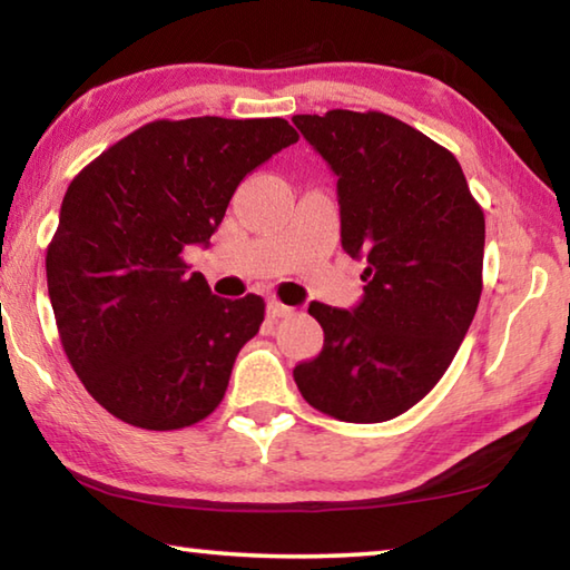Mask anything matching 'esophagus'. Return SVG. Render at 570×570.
Segmentation results:
<instances>
[{"mask_svg":"<svg viewBox=\"0 0 570 570\" xmlns=\"http://www.w3.org/2000/svg\"><path fill=\"white\" fill-rule=\"evenodd\" d=\"M292 312H294L292 306L276 302V298H272V302L266 304V316H268V320H284V316H288Z\"/></svg>","mask_w":570,"mask_h":570,"instance_id":"1","label":"esophagus"}]
</instances>
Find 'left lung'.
<instances>
[{"mask_svg":"<svg viewBox=\"0 0 570 570\" xmlns=\"http://www.w3.org/2000/svg\"><path fill=\"white\" fill-rule=\"evenodd\" d=\"M336 176L342 248L366 264L352 308L320 302L324 346L294 366L302 397L342 422H387L440 382L478 312L485 216L458 158L384 112L294 115Z\"/></svg>","mask_w":570,"mask_h":570,"instance_id":"8db88e82","label":"left lung"}]
</instances>
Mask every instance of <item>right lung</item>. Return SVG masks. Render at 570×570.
Returning <instances> with one entry per match:
<instances>
[{"label":"right lung","mask_w":570,"mask_h":570,"mask_svg":"<svg viewBox=\"0 0 570 570\" xmlns=\"http://www.w3.org/2000/svg\"><path fill=\"white\" fill-rule=\"evenodd\" d=\"M296 140L284 118L156 120L70 183L47 292L72 370L118 420L180 430L224 400L266 304L214 296L180 254L208 246L238 183Z\"/></svg>","instance_id":"right-lung-1"}]
</instances>
